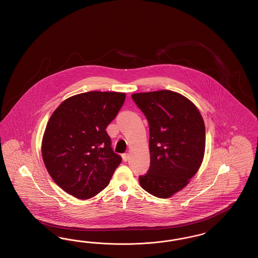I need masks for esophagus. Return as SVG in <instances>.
Segmentation results:
<instances>
[{
	"label": "esophagus",
	"mask_w": 258,
	"mask_h": 258,
	"mask_svg": "<svg viewBox=\"0 0 258 258\" xmlns=\"http://www.w3.org/2000/svg\"><path fill=\"white\" fill-rule=\"evenodd\" d=\"M122 158H123V161L126 162V161L128 160V158H130V154H128V153L122 154Z\"/></svg>",
	"instance_id": "esophagus-1"
}]
</instances>
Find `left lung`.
I'll use <instances>...</instances> for the list:
<instances>
[{
  "instance_id": "1",
  "label": "left lung",
  "mask_w": 258,
  "mask_h": 258,
  "mask_svg": "<svg viewBox=\"0 0 258 258\" xmlns=\"http://www.w3.org/2000/svg\"><path fill=\"white\" fill-rule=\"evenodd\" d=\"M150 125L151 166L139 176L152 196L169 198L187 186L204 158L206 132L196 105L171 90L134 93Z\"/></svg>"
}]
</instances>
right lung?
Wrapping results in <instances>:
<instances>
[{"instance_id":"1","label":"right lung","mask_w":258,"mask_h":258,"mask_svg":"<svg viewBox=\"0 0 258 258\" xmlns=\"http://www.w3.org/2000/svg\"><path fill=\"white\" fill-rule=\"evenodd\" d=\"M125 94L89 91L68 98L50 116L42 156L54 182L69 195L89 199L107 187L122 158L111 148L107 124Z\"/></svg>"}]
</instances>
